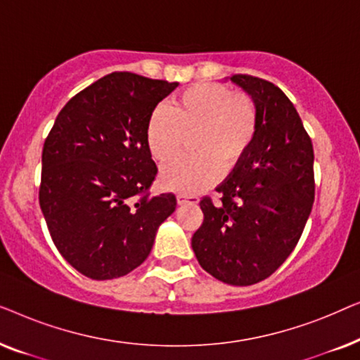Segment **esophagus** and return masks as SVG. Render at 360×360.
<instances>
[{
	"label": "esophagus",
	"instance_id": "34e87169",
	"mask_svg": "<svg viewBox=\"0 0 360 360\" xmlns=\"http://www.w3.org/2000/svg\"><path fill=\"white\" fill-rule=\"evenodd\" d=\"M198 196L196 195H185V193H180L176 195V201H179V205H196L198 203Z\"/></svg>",
	"mask_w": 360,
	"mask_h": 360
}]
</instances>
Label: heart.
I'll return each mask as SVG.
<instances>
[{
  "instance_id": "obj_1",
  "label": "heart",
  "mask_w": 360,
  "mask_h": 360,
  "mask_svg": "<svg viewBox=\"0 0 360 360\" xmlns=\"http://www.w3.org/2000/svg\"><path fill=\"white\" fill-rule=\"evenodd\" d=\"M254 101L236 95L221 83H200L186 88L152 112L147 124V146L159 162L179 157L191 146L196 155L167 165L162 185L180 193H198L219 180L223 169L233 172L252 146L257 134Z\"/></svg>"
}]
</instances>
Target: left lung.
<instances>
[{"instance_id":"8db88e82","label":"left lung","mask_w":360,"mask_h":360,"mask_svg":"<svg viewBox=\"0 0 360 360\" xmlns=\"http://www.w3.org/2000/svg\"><path fill=\"white\" fill-rule=\"evenodd\" d=\"M231 82L252 96L257 134L244 160L200 201L203 224L191 238L201 267L236 287L262 282L298 244L314 201V152L293 103L252 75Z\"/></svg>"}]
</instances>
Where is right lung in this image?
Returning <instances> with one entry per match:
<instances>
[{
    "label": "right lung",
    "mask_w": 360,
    "mask_h": 360,
    "mask_svg": "<svg viewBox=\"0 0 360 360\" xmlns=\"http://www.w3.org/2000/svg\"><path fill=\"white\" fill-rule=\"evenodd\" d=\"M176 86L112 72L62 108L44 142L39 205L58 252L88 278L139 267L175 211L174 193H149L157 167L147 124Z\"/></svg>",
    "instance_id": "right-lung-1"
}]
</instances>
